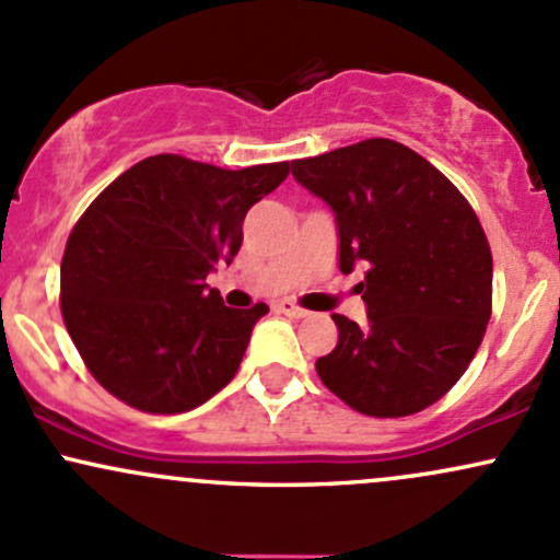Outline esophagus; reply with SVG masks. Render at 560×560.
I'll return each instance as SVG.
<instances>
[{
    "label": "esophagus",
    "instance_id": "esophagus-1",
    "mask_svg": "<svg viewBox=\"0 0 560 560\" xmlns=\"http://www.w3.org/2000/svg\"><path fill=\"white\" fill-rule=\"evenodd\" d=\"M279 311H281V313H287V316H292V318H303V316H305V311L300 308V305L290 303V300H281V303H279Z\"/></svg>",
    "mask_w": 560,
    "mask_h": 560
}]
</instances>
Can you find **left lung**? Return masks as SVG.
<instances>
[{"instance_id":"1","label":"left lung","mask_w":560,"mask_h":560,"mask_svg":"<svg viewBox=\"0 0 560 560\" xmlns=\"http://www.w3.org/2000/svg\"><path fill=\"white\" fill-rule=\"evenodd\" d=\"M294 180L335 212L340 270L355 284L359 327L335 313L322 383L370 417H407L463 377L491 316V249L465 196L428 159L370 138L292 162Z\"/></svg>"}]
</instances>
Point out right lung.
I'll use <instances>...</instances> for the list:
<instances>
[{
	"instance_id": "obj_1",
	"label": "right lung",
	"mask_w": 560,
	"mask_h": 560,
	"mask_svg": "<svg viewBox=\"0 0 560 560\" xmlns=\"http://www.w3.org/2000/svg\"><path fill=\"white\" fill-rule=\"evenodd\" d=\"M287 175L290 162L220 170L159 153L79 218L60 262V311L110 396L180 415L231 383L268 305L225 308L205 279L231 266L249 207Z\"/></svg>"
}]
</instances>
